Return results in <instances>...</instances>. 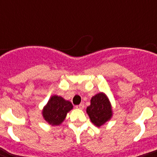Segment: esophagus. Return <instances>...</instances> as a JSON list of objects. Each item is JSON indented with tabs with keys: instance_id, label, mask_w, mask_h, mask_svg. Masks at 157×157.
<instances>
[{
	"instance_id": "34e87169",
	"label": "esophagus",
	"mask_w": 157,
	"mask_h": 157,
	"mask_svg": "<svg viewBox=\"0 0 157 157\" xmlns=\"http://www.w3.org/2000/svg\"><path fill=\"white\" fill-rule=\"evenodd\" d=\"M84 107H85V106H84L83 103H81L80 105H77V106H76V108H77V109H84Z\"/></svg>"
}]
</instances>
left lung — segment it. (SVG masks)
I'll return each instance as SVG.
<instances>
[{"label":"left lung","instance_id":"obj_1","mask_svg":"<svg viewBox=\"0 0 157 157\" xmlns=\"http://www.w3.org/2000/svg\"><path fill=\"white\" fill-rule=\"evenodd\" d=\"M86 112L91 122L97 127H100L108 121L112 117V109L107 95L103 93H98L93 96Z\"/></svg>","mask_w":157,"mask_h":157}]
</instances>
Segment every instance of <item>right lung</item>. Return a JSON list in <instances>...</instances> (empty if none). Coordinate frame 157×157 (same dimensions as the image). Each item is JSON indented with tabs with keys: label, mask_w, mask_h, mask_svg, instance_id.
Returning <instances> with one entry per match:
<instances>
[{
	"label": "right lung",
	"mask_w": 157,
	"mask_h": 157,
	"mask_svg": "<svg viewBox=\"0 0 157 157\" xmlns=\"http://www.w3.org/2000/svg\"><path fill=\"white\" fill-rule=\"evenodd\" d=\"M72 107L71 102L65 100L60 96L53 95L43 108L42 116L51 125H59Z\"/></svg>",
	"instance_id": "obj_1"
}]
</instances>
